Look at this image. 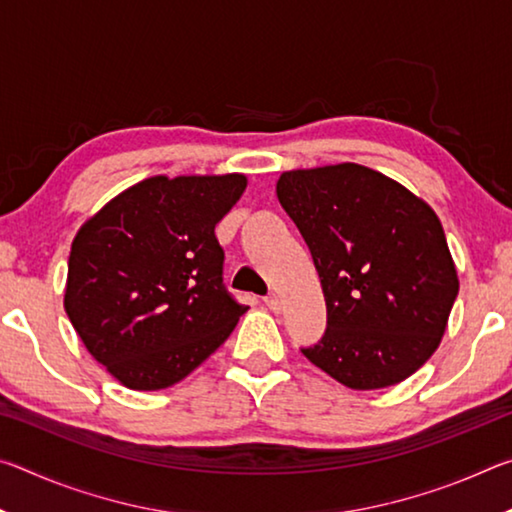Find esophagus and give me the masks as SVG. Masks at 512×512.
<instances>
[{
    "instance_id": "obj_1",
    "label": "esophagus",
    "mask_w": 512,
    "mask_h": 512,
    "mask_svg": "<svg viewBox=\"0 0 512 512\" xmlns=\"http://www.w3.org/2000/svg\"><path fill=\"white\" fill-rule=\"evenodd\" d=\"M264 302H266V307L271 309V311H280L282 309V300H280V296H275V293H273V296H268Z\"/></svg>"
}]
</instances>
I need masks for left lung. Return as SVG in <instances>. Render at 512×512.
I'll return each instance as SVG.
<instances>
[{"mask_svg": "<svg viewBox=\"0 0 512 512\" xmlns=\"http://www.w3.org/2000/svg\"><path fill=\"white\" fill-rule=\"evenodd\" d=\"M314 257L325 336L302 354L352 391L388 388L438 350L458 273L436 212L397 180L341 162L275 185Z\"/></svg>", "mask_w": 512, "mask_h": 512, "instance_id": "8db88e82", "label": "left lung"}]
</instances>
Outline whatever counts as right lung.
Segmentation results:
<instances>
[{"label":"right lung","mask_w":512,"mask_h":512,"mask_svg":"<svg viewBox=\"0 0 512 512\" xmlns=\"http://www.w3.org/2000/svg\"><path fill=\"white\" fill-rule=\"evenodd\" d=\"M244 173L153 176L124 189L72 241L65 311L88 352L131 391L185 379L248 307L225 291L214 228Z\"/></svg>","instance_id":"1"}]
</instances>
